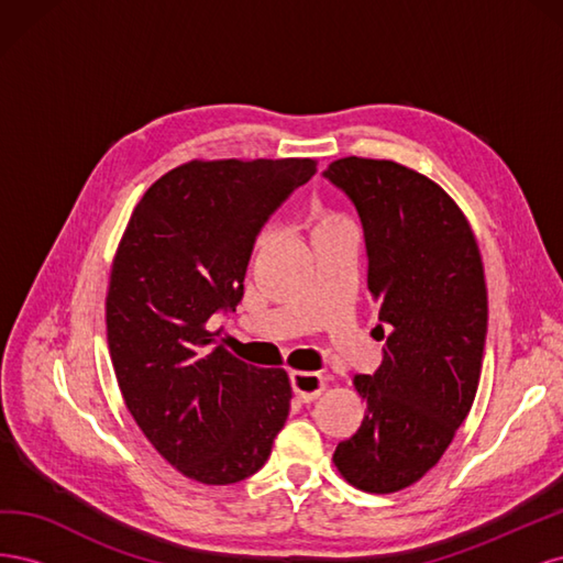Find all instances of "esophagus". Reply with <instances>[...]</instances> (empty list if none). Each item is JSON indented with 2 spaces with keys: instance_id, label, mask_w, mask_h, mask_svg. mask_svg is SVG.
Segmentation results:
<instances>
[{
  "instance_id": "obj_1",
  "label": "esophagus",
  "mask_w": 563,
  "mask_h": 563,
  "mask_svg": "<svg viewBox=\"0 0 563 563\" xmlns=\"http://www.w3.org/2000/svg\"><path fill=\"white\" fill-rule=\"evenodd\" d=\"M291 387L294 395L302 401L310 404L314 401L321 391H323V380L317 376V373H302V371H294L291 373Z\"/></svg>"
}]
</instances>
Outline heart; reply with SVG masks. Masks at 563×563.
<instances>
[{"label":"heart","mask_w":563,"mask_h":563,"mask_svg":"<svg viewBox=\"0 0 563 563\" xmlns=\"http://www.w3.org/2000/svg\"><path fill=\"white\" fill-rule=\"evenodd\" d=\"M308 228H310V236L314 242V240H319V236H327L338 230L350 228V223H347V218L327 209L323 203H312V209L308 211Z\"/></svg>","instance_id":"obj_1"}]
</instances>
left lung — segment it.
I'll return each mask as SVG.
<instances>
[{
  "mask_svg": "<svg viewBox=\"0 0 563 563\" xmlns=\"http://www.w3.org/2000/svg\"><path fill=\"white\" fill-rule=\"evenodd\" d=\"M360 213L383 362L354 385L366 418L333 463L368 493L416 484L449 449L479 387L488 298L463 211L395 162L345 157L323 172Z\"/></svg>",
  "mask_w": 563,
  "mask_h": 563,
  "instance_id": "obj_1",
  "label": "left lung"
}]
</instances>
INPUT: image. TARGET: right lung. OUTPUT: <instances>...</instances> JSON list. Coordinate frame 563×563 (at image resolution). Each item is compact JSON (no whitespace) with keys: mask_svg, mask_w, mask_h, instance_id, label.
<instances>
[{"mask_svg":"<svg viewBox=\"0 0 563 563\" xmlns=\"http://www.w3.org/2000/svg\"><path fill=\"white\" fill-rule=\"evenodd\" d=\"M317 174L312 159L190 162L150 187L112 265L108 347L150 444L185 476L225 486L258 472L284 428L291 385L216 345L261 230Z\"/></svg>","mask_w":563,"mask_h":563,"instance_id":"add662e5","label":"right lung"}]
</instances>
